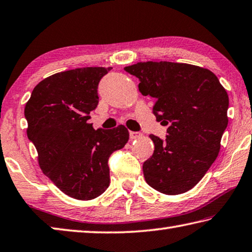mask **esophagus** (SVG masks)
Returning a JSON list of instances; mask_svg holds the SVG:
<instances>
[{
    "instance_id": "obj_1",
    "label": "esophagus",
    "mask_w": 252,
    "mask_h": 252,
    "mask_svg": "<svg viewBox=\"0 0 252 252\" xmlns=\"http://www.w3.org/2000/svg\"><path fill=\"white\" fill-rule=\"evenodd\" d=\"M142 136L141 132H136V131H130V139L131 140H134V139H138Z\"/></svg>"
}]
</instances>
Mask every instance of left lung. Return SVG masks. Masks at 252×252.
<instances>
[{"label":"left lung","instance_id":"left-lung-1","mask_svg":"<svg viewBox=\"0 0 252 252\" xmlns=\"http://www.w3.org/2000/svg\"><path fill=\"white\" fill-rule=\"evenodd\" d=\"M125 70L139 79L142 94L157 100L153 113L168 126L165 140L150 135L155 148L143 163L145 181L163 194L185 193L218 155L228 126L226 90L214 72L189 63L146 62Z\"/></svg>","mask_w":252,"mask_h":252}]
</instances>
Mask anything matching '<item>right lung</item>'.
<instances>
[{
  "instance_id": "add662e5",
  "label": "right lung",
  "mask_w": 252,
  "mask_h": 252,
  "mask_svg": "<svg viewBox=\"0 0 252 252\" xmlns=\"http://www.w3.org/2000/svg\"><path fill=\"white\" fill-rule=\"evenodd\" d=\"M111 67L58 72L35 87L25 106L27 136L39 166L63 193L94 199L108 189L110 155L129 140L126 126L94 130L90 111L98 106V86Z\"/></svg>"
}]
</instances>
